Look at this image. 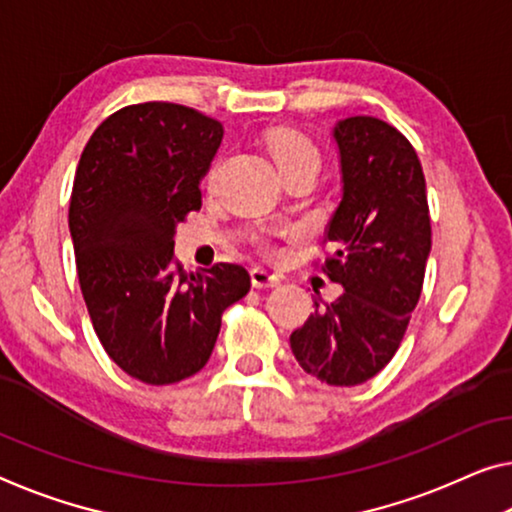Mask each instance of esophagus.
Masks as SVG:
<instances>
[{
    "mask_svg": "<svg viewBox=\"0 0 512 512\" xmlns=\"http://www.w3.org/2000/svg\"><path fill=\"white\" fill-rule=\"evenodd\" d=\"M279 281V274L265 270V267H254V270H251V286L254 288H272L279 286Z\"/></svg>",
    "mask_w": 512,
    "mask_h": 512,
    "instance_id": "34e87169",
    "label": "esophagus"
}]
</instances>
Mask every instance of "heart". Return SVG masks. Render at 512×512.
<instances>
[{"label":"heart","mask_w":512,"mask_h":512,"mask_svg":"<svg viewBox=\"0 0 512 512\" xmlns=\"http://www.w3.org/2000/svg\"><path fill=\"white\" fill-rule=\"evenodd\" d=\"M267 151L277 164L281 176L293 174L297 169H313L320 167V153L316 144L302 132L290 128H277L267 135Z\"/></svg>","instance_id":"b5f03b06"}]
</instances>
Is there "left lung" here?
Wrapping results in <instances>:
<instances>
[{
  "mask_svg": "<svg viewBox=\"0 0 512 512\" xmlns=\"http://www.w3.org/2000/svg\"><path fill=\"white\" fill-rule=\"evenodd\" d=\"M343 199L327 226L322 272L343 295L290 334L306 373L355 387L389 364L421 297L430 254L426 178L405 135L373 116L338 121Z\"/></svg>",
  "mask_w": 512,
  "mask_h": 512,
  "instance_id": "left-lung-1",
  "label": "left lung"
}]
</instances>
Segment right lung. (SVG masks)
<instances>
[{"mask_svg":"<svg viewBox=\"0 0 512 512\" xmlns=\"http://www.w3.org/2000/svg\"><path fill=\"white\" fill-rule=\"evenodd\" d=\"M222 123L176 102L107 116L84 146L68 226L77 277L102 348L121 371L162 387L199 373L222 313L249 293L242 265L187 274L176 224L201 208Z\"/></svg>","mask_w":512,"mask_h":512,"instance_id":"1","label":"right lung"}]
</instances>
